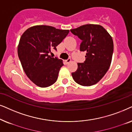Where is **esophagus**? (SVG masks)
Returning a JSON list of instances; mask_svg holds the SVG:
<instances>
[{
    "label": "esophagus",
    "instance_id": "obj_1",
    "mask_svg": "<svg viewBox=\"0 0 132 132\" xmlns=\"http://www.w3.org/2000/svg\"><path fill=\"white\" fill-rule=\"evenodd\" d=\"M71 61V59H70V58H69V59H67V60H65V62L66 63V64H68V63H69Z\"/></svg>",
    "mask_w": 132,
    "mask_h": 132
}]
</instances>
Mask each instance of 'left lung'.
Listing matches in <instances>:
<instances>
[{"mask_svg": "<svg viewBox=\"0 0 132 132\" xmlns=\"http://www.w3.org/2000/svg\"><path fill=\"white\" fill-rule=\"evenodd\" d=\"M81 40L80 50L85 51L86 60L78 63V69L72 73L77 83L90 86L99 81L110 67L113 52V42L103 26L87 24L71 29Z\"/></svg>", "mask_w": 132, "mask_h": 132, "instance_id": "8db88e82", "label": "left lung"}]
</instances>
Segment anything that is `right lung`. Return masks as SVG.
<instances>
[{
    "label": "right lung",
    "instance_id": "1",
    "mask_svg": "<svg viewBox=\"0 0 132 132\" xmlns=\"http://www.w3.org/2000/svg\"><path fill=\"white\" fill-rule=\"evenodd\" d=\"M69 30L53 26L38 25L31 27L21 36L18 56L26 75L38 86L46 87L53 84L63 61L49 55L67 36Z\"/></svg>",
    "mask_w": 132,
    "mask_h": 132
}]
</instances>
